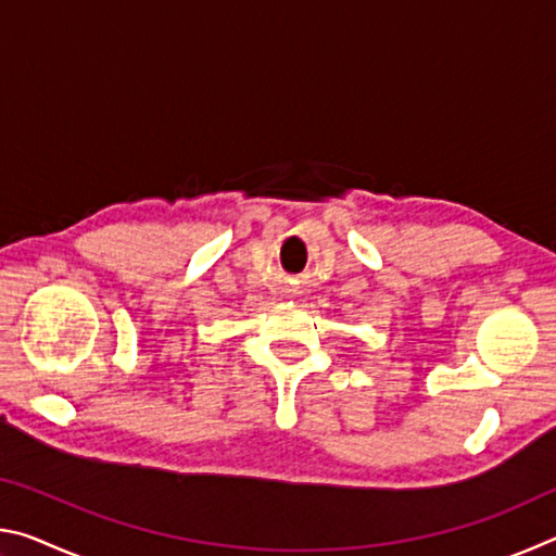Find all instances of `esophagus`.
I'll list each match as a JSON object with an SVG mask.
<instances>
[{"label":"esophagus","mask_w":556,"mask_h":556,"mask_svg":"<svg viewBox=\"0 0 556 556\" xmlns=\"http://www.w3.org/2000/svg\"><path fill=\"white\" fill-rule=\"evenodd\" d=\"M281 294H285V296H291V294H294V289H289V287H287V289H281Z\"/></svg>","instance_id":"esophagus-1"}]
</instances>
